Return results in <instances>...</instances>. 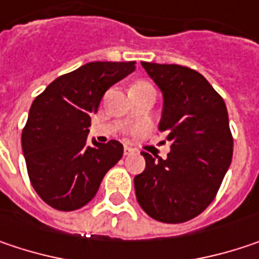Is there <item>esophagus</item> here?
Returning a JSON list of instances; mask_svg holds the SVG:
<instances>
[{
	"label": "esophagus",
	"mask_w": 259,
	"mask_h": 259,
	"mask_svg": "<svg viewBox=\"0 0 259 259\" xmlns=\"http://www.w3.org/2000/svg\"><path fill=\"white\" fill-rule=\"evenodd\" d=\"M130 154H133V148H130L129 145H126L124 147V155H130Z\"/></svg>",
	"instance_id": "34e87169"
}]
</instances>
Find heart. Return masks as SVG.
Listing matches in <instances>:
<instances>
[{
	"mask_svg": "<svg viewBox=\"0 0 259 259\" xmlns=\"http://www.w3.org/2000/svg\"><path fill=\"white\" fill-rule=\"evenodd\" d=\"M136 85H148V84H145V82H138Z\"/></svg>",
	"mask_w": 259,
	"mask_h": 259,
	"instance_id": "b5f03b06",
	"label": "heart"
}]
</instances>
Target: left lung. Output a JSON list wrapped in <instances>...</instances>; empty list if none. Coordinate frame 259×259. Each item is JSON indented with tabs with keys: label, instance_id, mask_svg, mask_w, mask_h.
<instances>
[{
	"label": "left lung",
	"instance_id": "left-lung-1",
	"mask_svg": "<svg viewBox=\"0 0 259 259\" xmlns=\"http://www.w3.org/2000/svg\"><path fill=\"white\" fill-rule=\"evenodd\" d=\"M163 96L158 130L170 142L167 158L142 151L145 170L135 177L141 207L160 223L200 215L215 199L231 164L233 136L224 99L194 69L142 62Z\"/></svg>",
	"mask_w": 259,
	"mask_h": 259
}]
</instances>
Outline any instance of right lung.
<instances>
[{
    "instance_id": "obj_1",
    "label": "right lung",
    "mask_w": 259,
    "mask_h": 259,
    "mask_svg": "<svg viewBox=\"0 0 259 259\" xmlns=\"http://www.w3.org/2000/svg\"><path fill=\"white\" fill-rule=\"evenodd\" d=\"M135 62H90L60 75L32 102L22 150L36 194L58 210H75L99 190L121 158L118 141L87 144L92 115L105 92L135 71Z\"/></svg>"
}]
</instances>
